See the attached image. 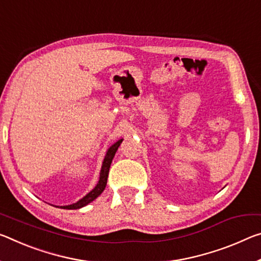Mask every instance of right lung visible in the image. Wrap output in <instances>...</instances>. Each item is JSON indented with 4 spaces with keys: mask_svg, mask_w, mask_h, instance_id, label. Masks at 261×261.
Masks as SVG:
<instances>
[{
    "mask_svg": "<svg viewBox=\"0 0 261 261\" xmlns=\"http://www.w3.org/2000/svg\"><path fill=\"white\" fill-rule=\"evenodd\" d=\"M122 142H123V139H119L118 142H116L114 145H111L108 148V151H107V154L105 156V159H103L102 168L100 172V179H98V182L96 186H95V188L93 190H90V192L87 194L86 196H84L81 200L75 202V203L69 204V205H61L60 206L61 209H80V208H82V206H85L88 203H90L92 201H94L98 195H101L102 192L105 190L106 186H107V180H108V174H109V168H110L111 161H113L115 153L118 150V147H119V145H121Z\"/></svg>",
    "mask_w": 261,
    "mask_h": 261,
    "instance_id": "right-lung-1",
    "label": "right lung"
}]
</instances>
